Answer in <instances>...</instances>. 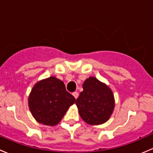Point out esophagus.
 Returning a JSON list of instances; mask_svg holds the SVG:
<instances>
[{
	"instance_id": "34e87169",
	"label": "esophagus",
	"mask_w": 153,
	"mask_h": 153,
	"mask_svg": "<svg viewBox=\"0 0 153 153\" xmlns=\"http://www.w3.org/2000/svg\"><path fill=\"white\" fill-rule=\"evenodd\" d=\"M72 95H73V96L75 97V99H77V98H78V95H79V94H78V92H73V93H72Z\"/></svg>"
}]
</instances>
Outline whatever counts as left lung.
Returning a JSON list of instances; mask_svg holds the SVG:
<instances>
[{"label":"left lung","mask_w":153,"mask_h":153,"mask_svg":"<svg viewBox=\"0 0 153 153\" xmlns=\"http://www.w3.org/2000/svg\"><path fill=\"white\" fill-rule=\"evenodd\" d=\"M83 89L75 102L81 118L90 125L106 122L115 108L112 89L95 77L86 78Z\"/></svg>","instance_id":"1"}]
</instances>
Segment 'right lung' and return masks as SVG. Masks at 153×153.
Here are the masks:
<instances>
[{
  "mask_svg": "<svg viewBox=\"0 0 153 153\" xmlns=\"http://www.w3.org/2000/svg\"><path fill=\"white\" fill-rule=\"evenodd\" d=\"M75 102V97L66 90L64 82L55 76L38 81L28 98L32 116L38 123L47 126L58 124Z\"/></svg>",
  "mask_w": 153,
  "mask_h": 153,
  "instance_id": "obj_1",
  "label": "right lung"
}]
</instances>
